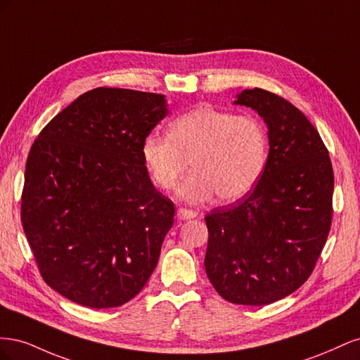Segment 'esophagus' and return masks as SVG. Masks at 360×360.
<instances>
[{
	"instance_id": "1",
	"label": "esophagus",
	"mask_w": 360,
	"mask_h": 360,
	"mask_svg": "<svg viewBox=\"0 0 360 360\" xmlns=\"http://www.w3.org/2000/svg\"><path fill=\"white\" fill-rule=\"evenodd\" d=\"M197 212L193 210H189V209H179L177 210V217L180 221H189V219H193V217H197Z\"/></svg>"
}]
</instances>
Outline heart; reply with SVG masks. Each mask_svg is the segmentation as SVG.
<instances>
[{
  "mask_svg": "<svg viewBox=\"0 0 360 360\" xmlns=\"http://www.w3.org/2000/svg\"><path fill=\"white\" fill-rule=\"evenodd\" d=\"M141 153L151 179L162 189L177 188L181 198L193 202L209 200L236 201L254 189L267 162V135L254 115L200 106L179 115L169 124V135L150 134Z\"/></svg>",
  "mask_w": 360,
  "mask_h": 360,
  "instance_id": "b5f03b06",
  "label": "heart"
}]
</instances>
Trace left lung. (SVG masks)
Listing matches in <instances>:
<instances>
[{
    "label": "left lung",
    "instance_id": "1",
    "mask_svg": "<svg viewBox=\"0 0 360 360\" xmlns=\"http://www.w3.org/2000/svg\"><path fill=\"white\" fill-rule=\"evenodd\" d=\"M236 105L267 124L269 156L252 192L205 216V274L225 300L263 307L311 276L332 225L333 169L309 120L284 97L243 90Z\"/></svg>",
    "mask_w": 360,
    "mask_h": 360
}]
</instances>
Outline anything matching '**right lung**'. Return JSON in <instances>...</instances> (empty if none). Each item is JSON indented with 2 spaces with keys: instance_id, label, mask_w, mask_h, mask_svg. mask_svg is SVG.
<instances>
[{
  "instance_id": "1",
  "label": "right lung",
  "mask_w": 360,
  "mask_h": 360,
  "mask_svg": "<svg viewBox=\"0 0 360 360\" xmlns=\"http://www.w3.org/2000/svg\"><path fill=\"white\" fill-rule=\"evenodd\" d=\"M167 114L163 94L99 86L31 146L20 221L41 278L66 299L122 307L153 274L174 204L151 183L141 147Z\"/></svg>"
}]
</instances>
